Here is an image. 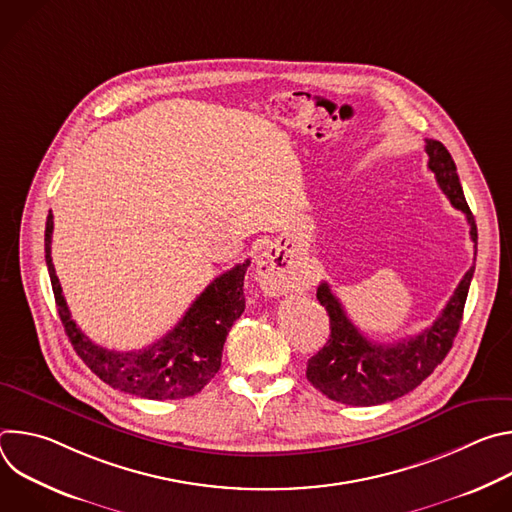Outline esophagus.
<instances>
[{
  "instance_id": "34e87169",
  "label": "esophagus",
  "mask_w": 512,
  "mask_h": 512,
  "mask_svg": "<svg viewBox=\"0 0 512 512\" xmlns=\"http://www.w3.org/2000/svg\"><path fill=\"white\" fill-rule=\"evenodd\" d=\"M257 279L267 296H279L296 285V265L277 245H269L257 257Z\"/></svg>"
}]
</instances>
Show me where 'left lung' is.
Wrapping results in <instances>:
<instances>
[{
	"label": "left lung",
	"mask_w": 512,
	"mask_h": 512,
	"mask_svg": "<svg viewBox=\"0 0 512 512\" xmlns=\"http://www.w3.org/2000/svg\"><path fill=\"white\" fill-rule=\"evenodd\" d=\"M427 168L454 208L466 214L470 239L478 245L474 214L464 198L456 164L442 141L425 139ZM474 267L466 271L454 296L437 320L413 338L397 344H377L364 336L346 316L340 300L326 281L318 287V302L330 316V338L318 354L308 360V381L328 399L346 405H381L395 401L421 385L450 352L460 330Z\"/></svg>",
	"instance_id": "1"
}]
</instances>
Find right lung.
Wrapping results in <instances>:
<instances>
[{
  "label": "right lung",
  "mask_w": 512,
  "mask_h": 512,
  "mask_svg": "<svg viewBox=\"0 0 512 512\" xmlns=\"http://www.w3.org/2000/svg\"><path fill=\"white\" fill-rule=\"evenodd\" d=\"M52 229V212H48L44 253L58 316L87 367L113 389L143 399H184L200 393L221 369L227 334L245 312L243 281L251 261L218 275L164 338L141 350L119 352L95 344L70 318L50 255Z\"/></svg>",
  "instance_id": "1"
}]
</instances>
